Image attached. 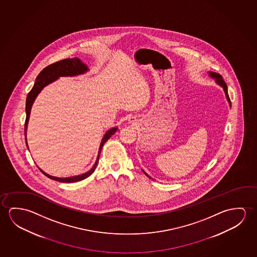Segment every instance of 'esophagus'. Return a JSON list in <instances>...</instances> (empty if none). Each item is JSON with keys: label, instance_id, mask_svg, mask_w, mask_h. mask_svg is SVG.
<instances>
[{"label": "esophagus", "instance_id": "esophagus-1", "mask_svg": "<svg viewBox=\"0 0 257 257\" xmlns=\"http://www.w3.org/2000/svg\"><path fill=\"white\" fill-rule=\"evenodd\" d=\"M128 121H130V122H133L134 119H133V118H128Z\"/></svg>", "mask_w": 257, "mask_h": 257}]
</instances>
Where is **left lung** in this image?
Returning a JSON list of instances; mask_svg holds the SVG:
<instances>
[{
  "label": "left lung",
  "instance_id": "obj_1",
  "mask_svg": "<svg viewBox=\"0 0 257 257\" xmlns=\"http://www.w3.org/2000/svg\"><path fill=\"white\" fill-rule=\"evenodd\" d=\"M208 75H209V77H210V78H212V79H214V80H215V83L217 85H219V86H221V87L223 88V90H224L225 95H226V98H227V101H228V103H229V106H231V104H230V100H229V97H228V87H227V85H226V83H225L224 80H223L222 77L220 76V74L216 73V72H212V71H208ZM142 171L143 172H144V173L148 177V178L153 179L152 177H150V176L147 174L146 171H144V170H142Z\"/></svg>",
  "mask_w": 257,
  "mask_h": 257
}]
</instances>
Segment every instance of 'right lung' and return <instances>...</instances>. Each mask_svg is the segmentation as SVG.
Wrapping results in <instances>:
<instances>
[{
  "label": "right lung",
  "instance_id": "right-lung-1",
  "mask_svg": "<svg viewBox=\"0 0 257 257\" xmlns=\"http://www.w3.org/2000/svg\"><path fill=\"white\" fill-rule=\"evenodd\" d=\"M89 70L88 67L84 62H82L79 58H72V59H65L62 61H58L53 64L47 66L46 68L43 69L39 75L37 76L35 85L33 86L32 89L29 92L26 101V121H25V139H26V144L27 147L29 150V146H28V140H27V131H28V125H29V117H30V112H31V108H32L33 103L35 102L37 95L41 93L42 90L45 88V86H48L51 83L57 80L58 78L61 77H76L78 75L85 74ZM118 131V126H113L110 127V130L106 131L105 134L102 137V141L99 147V151H98L97 158L94 163L93 167L90 169L89 171H86L80 175L72 176V177H68V178H58L54 176H51L47 174L46 172L41 170H39L45 174L46 177L49 179L56 180L59 182H65V183H71V182H77L80 181L82 179H85L89 177L93 172H94L98 162H99V157L100 154L102 151V147L104 143L110 139L112 135L114 134L116 131Z\"/></svg>",
  "mask_w": 257,
  "mask_h": 257
}]
</instances>
